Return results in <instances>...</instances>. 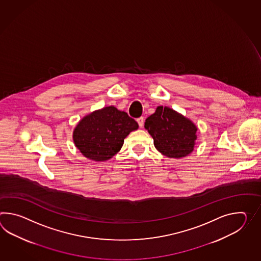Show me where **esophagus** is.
<instances>
[{
	"label": "esophagus",
	"mask_w": 261,
	"mask_h": 261,
	"mask_svg": "<svg viewBox=\"0 0 261 261\" xmlns=\"http://www.w3.org/2000/svg\"><path fill=\"white\" fill-rule=\"evenodd\" d=\"M137 122L139 123V127L141 128L144 124V118L143 117H139L137 119Z\"/></svg>",
	"instance_id": "esophagus-1"
}]
</instances>
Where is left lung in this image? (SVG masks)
I'll return each mask as SVG.
<instances>
[{
	"instance_id": "left-lung-1",
	"label": "left lung",
	"mask_w": 261,
	"mask_h": 261,
	"mask_svg": "<svg viewBox=\"0 0 261 261\" xmlns=\"http://www.w3.org/2000/svg\"><path fill=\"white\" fill-rule=\"evenodd\" d=\"M144 127L152 137L157 151L166 156L181 158L194 150L197 126L170 108L157 107L155 112L146 119Z\"/></svg>"
}]
</instances>
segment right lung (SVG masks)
<instances>
[{"label": "right lung", "instance_id": "add662e5", "mask_svg": "<svg viewBox=\"0 0 261 261\" xmlns=\"http://www.w3.org/2000/svg\"><path fill=\"white\" fill-rule=\"evenodd\" d=\"M139 128L124 111L110 106L82 118L73 132V140L81 153L93 161H107L121 150L124 139Z\"/></svg>", "mask_w": 261, "mask_h": 261}]
</instances>
